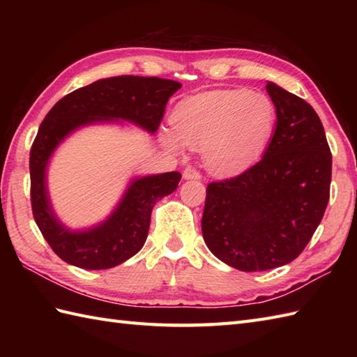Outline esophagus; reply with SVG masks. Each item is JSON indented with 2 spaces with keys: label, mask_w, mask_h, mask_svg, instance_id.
Instances as JSON below:
<instances>
[{
  "label": "esophagus",
  "mask_w": 357,
  "mask_h": 357,
  "mask_svg": "<svg viewBox=\"0 0 357 357\" xmlns=\"http://www.w3.org/2000/svg\"><path fill=\"white\" fill-rule=\"evenodd\" d=\"M183 178L184 179H201V173L193 169V167H187L183 173Z\"/></svg>",
  "instance_id": "1"
}]
</instances>
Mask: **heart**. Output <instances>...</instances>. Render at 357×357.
<instances>
[{
  "mask_svg": "<svg viewBox=\"0 0 357 357\" xmlns=\"http://www.w3.org/2000/svg\"><path fill=\"white\" fill-rule=\"evenodd\" d=\"M172 127L159 138L172 151L202 149L204 162L218 176H236L262 155L276 124L270 98L245 89L208 90L179 101Z\"/></svg>",
  "mask_w": 357,
  "mask_h": 357,
  "instance_id": "obj_1",
  "label": "heart"
}]
</instances>
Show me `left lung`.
<instances>
[{
  "instance_id": "1",
  "label": "left lung",
  "mask_w": 357,
  "mask_h": 357,
  "mask_svg": "<svg viewBox=\"0 0 357 357\" xmlns=\"http://www.w3.org/2000/svg\"><path fill=\"white\" fill-rule=\"evenodd\" d=\"M276 128L262 159L207 187L202 236L218 259L241 271L294 261L330 199L331 151L314 109L267 81Z\"/></svg>"
}]
</instances>
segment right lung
Returning a JSON list of instances; mask_svg holds the SVG:
<instances>
[{"label":"right lung","mask_w":357,"mask_h":357,"mask_svg":"<svg viewBox=\"0 0 357 357\" xmlns=\"http://www.w3.org/2000/svg\"><path fill=\"white\" fill-rule=\"evenodd\" d=\"M181 82L156 77L98 79L59 100L45 115L30 150V199L38 229L67 264L105 270L130 259L147 239L153 206L173 193L179 172L133 178L112 213L96 225L72 230L59 221L47 188V165L59 144L78 128L102 123H130L153 135L169 98Z\"/></svg>","instance_id":"right-lung-1"}]
</instances>
